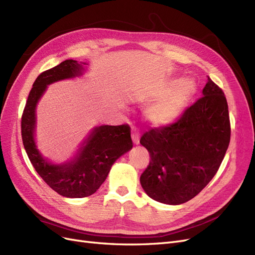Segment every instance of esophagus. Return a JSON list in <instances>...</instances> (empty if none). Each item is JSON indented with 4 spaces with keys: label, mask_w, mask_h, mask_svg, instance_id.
<instances>
[{
    "label": "esophagus",
    "mask_w": 255,
    "mask_h": 255,
    "mask_svg": "<svg viewBox=\"0 0 255 255\" xmlns=\"http://www.w3.org/2000/svg\"><path fill=\"white\" fill-rule=\"evenodd\" d=\"M132 139H133V142L135 144H138L139 143V132L137 130V128L134 127L133 128V132H132Z\"/></svg>",
    "instance_id": "esophagus-1"
}]
</instances>
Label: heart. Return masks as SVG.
<instances>
[{
    "mask_svg": "<svg viewBox=\"0 0 255 255\" xmlns=\"http://www.w3.org/2000/svg\"><path fill=\"white\" fill-rule=\"evenodd\" d=\"M195 91L194 82L190 80L182 81L166 97L151 107L148 113L150 120L159 126L174 122L181 117L192 96L195 95Z\"/></svg>",
    "mask_w": 255,
    "mask_h": 255,
    "instance_id": "b5f03b06",
    "label": "heart"
}]
</instances>
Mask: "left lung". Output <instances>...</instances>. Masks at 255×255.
Wrapping results in <instances>:
<instances>
[{
	"instance_id": "obj_1",
	"label": "left lung",
	"mask_w": 255,
	"mask_h": 255,
	"mask_svg": "<svg viewBox=\"0 0 255 255\" xmlns=\"http://www.w3.org/2000/svg\"><path fill=\"white\" fill-rule=\"evenodd\" d=\"M202 94L175 122L140 138L151 157L140 184L155 201H189L212 181L226 155L231 137L226 96L210 78Z\"/></svg>"
}]
</instances>
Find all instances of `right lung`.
<instances>
[{
	"instance_id": "1",
	"label": "right lung",
	"mask_w": 255,
	"mask_h": 255,
	"mask_svg": "<svg viewBox=\"0 0 255 255\" xmlns=\"http://www.w3.org/2000/svg\"><path fill=\"white\" fill-rule=\"evenodd\" d=\"M82 70L83 65L79 61L67 59L40 73L29 91L21 117L22 141L30 163L53 190L67 198H84L95 194L105 181L116 159L133 146L128 125L102 126L94 129L71 163L53 165L38 152L34 141L38 100L47 85L74 78L82 74Z\"/></svg>"
}]
</instances>
